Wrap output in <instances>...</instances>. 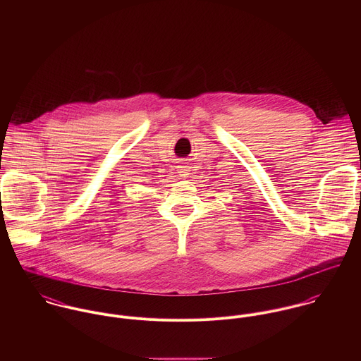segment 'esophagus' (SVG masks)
Here are the masks:
<instances>
[{
  "label": "esophagus",
  "instance_id": "1",
  "mask_svg": "<svg viewBox=\"0 0 361 361\" xmlns=\"http://www.w3.org/2000/svg\"><path fill=\"white\" fill-rule=\"evenodd\" d=\"M178 169H179V173H180V176H188L189 175V169L185 166V165H179L178 166Z\"/></svg>",
  "mask_w": 361,
  "mask_h": 361
}]
</instances>
